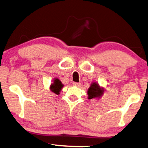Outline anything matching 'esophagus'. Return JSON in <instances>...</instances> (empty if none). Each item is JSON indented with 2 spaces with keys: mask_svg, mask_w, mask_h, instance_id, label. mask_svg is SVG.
I'll use <instances>...</instances> for the list:
<instances>
[{
  "mask_svg": "<svg viewBox=\"0 0 148 148\" xmlns=\"http://www.w3.org/2000/svg\"><path fill=\"white\" fill-rule=\"evenodd\" d=\"M73 85H74V86H76V87H80V86L81 85V84H80V83H75V82H74V83H73Z\"/></svg>",
  "mask_w": 148,
  "mask_h": 148,
  "instance_id": "1",
  "label": "esophagus"
}]
</instances>
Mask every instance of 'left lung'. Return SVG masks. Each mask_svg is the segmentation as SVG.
<instances>
[{"label":"left lung","instance_id":"left-lung-1","mask_svg":"<svg viewBox=\"0 0 148 148\" xmlns=\"http://www.w3.org/2000/svg\"><path fill=\"white\" fill-rule=\"evenodd\" d=\"M103 88H101L97 83H92L87 91L88 98L92 99L95 98H100L103 94Z\"/></svg>","mask_w":148,"mask_h":148}]
</instances>
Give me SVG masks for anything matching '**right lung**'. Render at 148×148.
<instances>
[{
  "label": "right lung",
  "instance_id": "1",
  "mask_svg": "<svg viewBox=\"0 0 148 148\" xmlns=\"http://www.w3.org/2000/svg\"><path fill=\"white\" fill-rule=\"evenodd\" d=\"M63 87V85L61 83L60 80L58 79V78H55L54 79V82L50 85V89L52 92L56 93L57 95H59L60 93L59 92H60V91L61 90Z\"/></svg>",
  "mask_w": 148,
  "mask_h": 148
}]
</instances>
